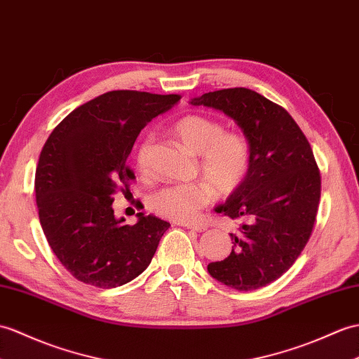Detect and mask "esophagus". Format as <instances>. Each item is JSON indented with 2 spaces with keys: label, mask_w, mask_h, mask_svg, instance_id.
I'll use <instances>...</instances> for the list:
<instances>
[{
  "label": "esophagus",
  "mask_w": 359,
  "mask_h": 359,
  "mask_svg": "<svg viewBox=\"0 0 359 359\" xmlns=\"http://www.w3.org/2000/svg\"><path fill=\"white\" fill-rule=\"evenodd\" d=\"M182 226H185L187 229H193V231H197V232H203L206 228L203 226V224H193V223H187V224H182Z\"/></svg>",
  "instance_id": "34e87169"
}]
</instances>
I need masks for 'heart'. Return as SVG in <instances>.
Here are the masks:
<instances>
[{"instance_id": "1", "label": "heart", "mask_w": 359, "mask_h": 359, "mask_svg": "<svg viewBox=\"0 0 359 359\" xmlns=\"http://www.w3.org/2000/svg\"><path fill=\"white\" fill-rule=\"evenodd\" d=\"M172 131L189 151L198 154V170L206 180L163 187L149 198V206L165 219L191 222L202 208L211 203L215 191L228 196L243 185L251 171L252 148L245 135L224 131L220 121L202 114L183 116L174 122ZM148 154L149 142L144 140L135 157L142 174L149 168Z\"/></svg>"}]
</instances>
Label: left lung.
Wrapping results in <instances>:
<instances>
[{
	"label": "left lung",
	"mask_w": 359,
	"mask_h": 359,
	"mask_svg": "<svg viewBox=\"0 0 359 359\" xmlns=\"http://www.w3.org/2000/svg\"><path fill=\"white\" fill-rule=\"evenodd\" d=\"M220 110L243 130L252 165L243 185L215 211L243 220L231 254L208 264L211 277L237 290L260 289L295 263L312 236L321 174L312 147L285 108L236 87L191 101Z\"/></svg>",
	"instance_id": "obj_1"
}]
</instances>
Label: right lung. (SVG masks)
<instances>
[{
  "label": "right lung",
  "mask_w": 359,
  "mask_h": 359,
  "mask_svg": "<svg viewBox=\"0 0 359 359\" xmlns=\"http://www.w3.org/2000/svg\"><path fill=\"white\" fill-rule=\"evenodd\" d=\"M180 95L114 90L78 107L56 125L35 174L39 222L50 248L74 278L101 289L144 272L170 223L137 214L116 219L113 196L135 179L127 159L140 130Z\"/></svg>",
  "instance_id": "right-lung-1"
}]
</instances>
